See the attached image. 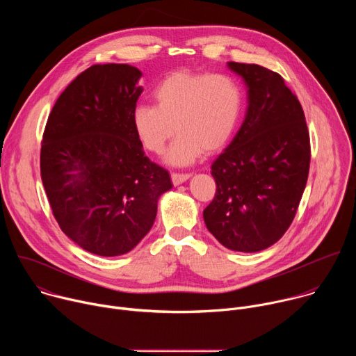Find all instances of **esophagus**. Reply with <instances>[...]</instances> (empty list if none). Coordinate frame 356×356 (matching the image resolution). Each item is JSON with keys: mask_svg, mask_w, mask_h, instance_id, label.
I'll return each mask as SVG.
<instances>
[{"mask_svg": "<svg viewBox=\"0 0 356 356\" xmlns=\"http://www.w3.org/2000/svg\"><path fill=\"white\" fill-rule=\"evenodd\" d=\"M190 177H191L190 173H172V181H173L175 186H179V184L184 183Z\"/></svg>", "mask_w": 356, "mask_h": 356, "instance_id": "1", "label": "esophagus"}]
</instances>
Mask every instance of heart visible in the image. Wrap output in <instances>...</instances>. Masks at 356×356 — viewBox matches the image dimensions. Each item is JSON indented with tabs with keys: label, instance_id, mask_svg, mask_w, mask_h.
Returning <instances> with one entry per match:
<instances>
[{
	"label": "heart",
	"instance_id": "b5f03b06",
	"mask_svg": "<svg viewBox=\"0 0 356 356\" xmlns=\"http://www.w3.org/2000/svg\"><path fill=\"white\" fill-rule=\"evenodd\" d=\"M155 106L132 111V127L142 146L162 154L179 132L166 161L175 166L194 163L204 152L214 154L231 139L242 111V90L221 73L176 72L154 90Z\"/></svg>",
	"mask_w": 356,
	"mask_h": 356
}]
</instances>
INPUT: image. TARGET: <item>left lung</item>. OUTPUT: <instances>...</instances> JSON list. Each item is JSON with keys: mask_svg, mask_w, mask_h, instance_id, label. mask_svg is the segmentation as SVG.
Here are the masks:
<instances>
[{"mask_svg": "<svg viewBox=\"0 0 356 356\" xmlns=\"http://www.w3.org/2000/svg\"><path fill=\"white\" fill-rule=\"evenodd\" d=\"M243 79L248 107L232 142L214 161V200L202 213L225 248L259 252L290 227L310 169V135L283 77L259 65L228 62Z\"/></svg>", "mask_w": 356, "mask_h": 356, "instance_id": "obj_1", "label": "left lung"}]
</instances>
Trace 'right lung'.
<instances>
[{
	"instance_id": "add662e5",
	"label": "right lung",
	"mask_w": 356,
	"mask_h": 356,
	"mask_svg": "<svg viewBox=\"0 0 356 356\" xmlns=\"http://www.w3.org/2000/svg\"><path fill=\"white\" fill-rule=\"evenodd\" d=\"M142 73L94 65L60 94L40 147V177L60 229L99 257L132 250L173 184L150 162L132 127Z\"/></svg>"
}]
</instances>
